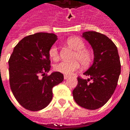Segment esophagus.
<instances>
[{"label": "esophagus", "instance_id": "1", "mask_svg": "<svg viewBox=\"0 0 130 130\" xmlns=\"http://www.w3.org/2000/svg\"><path fill=\"white\" fill-rule=\"evenodd\" d=\"M69 78V76L68 75H64V79H68Z\"/></svg>", "mask_w": 130, "mask_h": 130}]
</instances>
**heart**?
I'll use <instances>...</instances> for the list:
<instances>
[{"label": "heart", "instance_id": "b5f03b06", "mask_svg": "<svg viewBox=\"0 0 130 130\" xmlns=\"http://www.w3.org/2000/svg\"><path fill=\"white\" fill-rule=\"evenodd\" d=\"M66 43L70 47L75 51L72 57V61L61 62L55 65V70L65 75H70L79 68L81 64L83 68H87L93 60V55L88 49L85 48V43L77 37L68 38ZM48 55L51 59L56 61L59 59L58 49L56 45L51 46L48 51Z\"/></svg>", "mask_w": 130, "mask_h": 130}]
</instances>
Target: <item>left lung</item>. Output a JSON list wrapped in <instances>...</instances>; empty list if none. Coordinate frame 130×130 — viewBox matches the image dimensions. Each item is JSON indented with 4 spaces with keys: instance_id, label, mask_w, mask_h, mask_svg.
<instances>
[{
    "instance_id": "1",
    "label": "left lung",
    "mask_w": 130,
    "mask_h": 130,
    "mask_svg": "<svg viewBox=\"0 0 130 130\" xmlns=\"http://www.w3.org/2000/svg\"><path fill=\"white\" fill-rule=\"evenodd\" d=\"M82 37L92 46L94 60L84 73L89 78L78 77V84L72 94L78 105L95 110L104 106L114 93L120 74V57L116 46L106 35L87 31ZM90 80L92 82L89 83Z\"/></svg>"
}]
</instances>
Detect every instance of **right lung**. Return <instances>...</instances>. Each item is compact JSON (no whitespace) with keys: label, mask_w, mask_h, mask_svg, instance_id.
Instances as JSON below:
<instances>
[{"label":"right lung","mask_w":130,"mask_h":130,"mask_svg":"<svg viewBox=\"0 0 130 130\" xmlns=\"http://www.w3.org/2000/svg\"><path fill=\"white\" fill-rule=\"evenodd\" d=\"M54 33L37 32L24 37L14 48L8 61L13 95L25 109L36 111L48 106L52 89L63 81V74L51 68L49 48L57 40Z\"/></svg>","instance_id":"obj_1"}]
</instances>
